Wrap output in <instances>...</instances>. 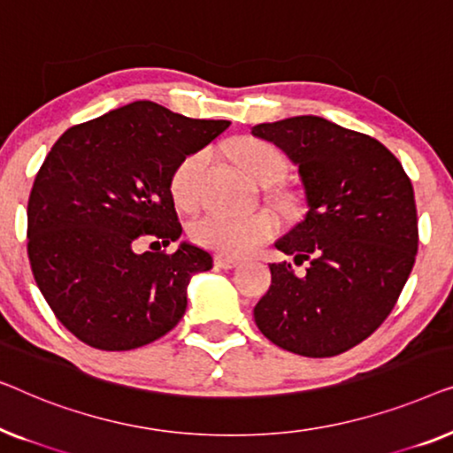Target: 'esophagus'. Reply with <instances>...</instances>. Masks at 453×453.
<instances>
[{"label": "esophagus", "instance_id": "obj_1", "mask_svg": "<svg viewBox=\"0 0 453 453\" xmlns=\"http://www.w3.org/2000/svg\"><path fill=\"white\" fill-rule=\"evenodd\" d=\"M240 265V260H235V258H229V257H215V266H218V269H235V266Z\"/></svg>", "mask_w": 453, "mask_h": 453}]
</instances>
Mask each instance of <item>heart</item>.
I'll list each match as a JSON object with an SVG mask.
<instances>
[{
  "label": "heart",
  "mask_w": 453,
  "mask_h": 453,
  "mask_svg": "<svg viewBox=\"0 0 453 453\" xmlns=\"http://www.w3.org/2000/svg\"><path fill=\"white\" fill-rule=\"evenodd\" d=\"M235 160L248 178L260 184H273L285 174V157L271 143L250 139L238 145ZM209 151H196L178 164L172 174V196L180 207H190L199 196V184L207 168ZM275 219L266 213H226L209 211L190 224V238L207 250L221 257H244L265 244L275 234Z\"/></svg>",
  "instance_id": "1"
}]
</instances>
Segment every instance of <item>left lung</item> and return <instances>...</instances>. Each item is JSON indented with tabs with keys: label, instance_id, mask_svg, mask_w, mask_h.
<instances>
[{
	"label": "left lung",
	"instance_id": "8db88e82",
	"mask_svg": "<svg viewBox=\"0 0 453 453\" xmlns=\"http://www.w3.org/2000/svg\"><path fill=\"white\" fill-rule=\"evenodd\" d=\"M297 165L308 211L277 250L308 260L302 277L273 263L254 308L260 333L285 351L333 357L365 341L398 302L418 248L411 178L378 139L322 117L252 127Z\"/></svg>",
	"mask_w": 453,
	"mask_h": 453
}]
</instances>
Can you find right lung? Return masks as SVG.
I'll return each mask as SVG.
<instances>
[{
    "label": "right lung",
    "mask_w": 453,
    "mask_h": 453,
    "mask_svg": "<svg viewBox=\"0 0 453 453\" xmlns=\"http://www.w3.org/2000/svg\"><path fill=\"white\" fill-rule=\"evenodd\" d=\"M227 127L137 100L50 148L28 199V258L50 310L86 345L131 351L180 322L190 277L211 269V254L188 242L172 254L135 246L180 238L172 174Z\"/></svg>",
    "instance_id": "add662e5"
}]
</instances>
